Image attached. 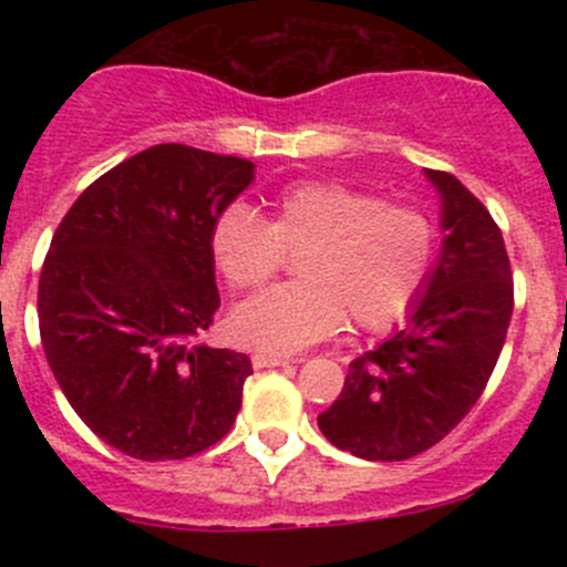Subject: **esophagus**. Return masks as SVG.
I'll return each mask as SVG.
<instances>
[{"mask_svg": "<svg viewBox=\"0 0 567 567\" xmlns=\"http://www.w3.org/2000/svg\"><path fill=\"white\" fill-rule=\"evenodd\" d=\"M251 364H255L257 370H262V368H282V364H290V359L288 357H277V353L257 351L255 357H251Z\"/></svg>", "mask_w": 567, "mask_h": 567, "instance_id": "1", "label": "esophagus"}]
</instances>
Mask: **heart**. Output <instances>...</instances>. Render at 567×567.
<instances>
[{
  "instance_id": "1",
  "label": "heart",
  "mask_w": 567,
  "mask_h": 567,
  "mask_svg": "<svg viewBox=\"0 0 567 567\" xmlns=\"http://www.w3.org/2000/svg\"><path fill=\"white\" fill-rule=\"evenodd\" d=\"M299 255V282L266 290L233 310V337L268 353H293L342 329L379 331L414 307L436 260V227L416 208L384 203L346 183L282 188L271 219L230 205L210 230V255L238 290L262 288Z\"/></svg>"
}]
</instances>
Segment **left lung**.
<instances>
[{
	"instance_id": "1",
	"label": "left lung",
	"mask_w": 567,
	"mask_h": 567,
	"mask_svg": "<svg viewBox=\"0 0 567 567\" xmlns=\"http://www.w3.org/2000/svg\"><path fill=\"white\" fill-rule=\"evenodd\" d=\"M442 199V251L405 323L348 364L340 398L318 414L334 447L364 461H405L442 442L496 368L513 316L502 230L450 173L425 169Z\"/></svg>"
}]
</instances>
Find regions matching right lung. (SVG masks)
I'll list each match as a JSON object with an SVG mask.
<instances>
[{
	"label": "right lung",
	"mask_w": 567,
	"mask_h": 567,
	"mask_svg": "<svg viewBox=\"0 0 567 567\" xmlns=\"http://www.w3.org/2000/svg\"><path fill=\"white\" fill-rule=\"evenodd\" d=\"M251 181L247 158L153 145L84 188L51 238L45 359L84 425L131 458H188L236 422L249 357L197 334L219 310L210 230Z\"/></svg>",
	"instance_id": "obj_1"
}]
</instances>
